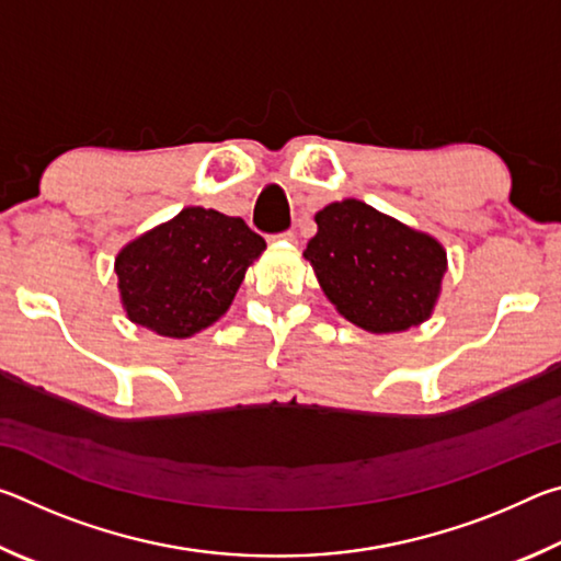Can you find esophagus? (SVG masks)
Masks as SVG:
<instances>
[{
  "label": "esophagus",
  "mask_w": 561,
  "mask_h": 561,
  "mask_svg": "<svg viewBox=\"0 0 561 561\" xmlns=\"http://www.w3.org/2000/svg\"><path fill=\"white\" fill-rule=\"evenodd\" d=\"M272 240H284V242H297V234H294L291 230L289 232H282V234H274Z\"/></svg>",
  "instance_id": "34e87169"
}]
</instances>
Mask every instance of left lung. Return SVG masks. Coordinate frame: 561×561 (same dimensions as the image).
<instances>
[{"instance_id":"left-lung-1","label":"left lung","mask_w":561,"mask_h":561,"mask_svg":"<svg viewBox=\"0 0 561 561\" xmlns=\"http://www.w3.org/2000/svg\"><path fill=\"white\" fill-rule=\"evenodd\" d=\"M304 260L336 311L371 334H398L428 321L448 254L433 234L346 197L314 215Z\"/></svg>"}]
</instances>
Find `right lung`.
I'll use <instances>...</instances> for the list:
<instances>
[{"label": "right lung", "mask_w": 561, "mask_h": 561, "mask_svg": "<svg viewBox=\"0 0 561 561\" xmlns=\"http://www.w3.org/2000/svg\"><path fill=\"white\" fill-rule=\"evenodd\" d=\"M264 250L267 242L242 217L183 207L116 254L123 311L158 336H193L230 309Z\"/></svg>", "instance_id": "1"}]
</instances>
